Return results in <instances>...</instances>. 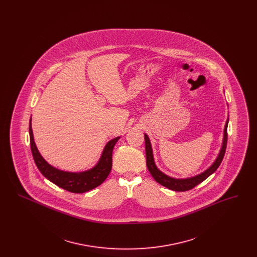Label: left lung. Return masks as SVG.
<instances>
[{
	"instance_id": "1",
	"label": "left lung",
	"mask_w": 257,
	"mask_h": 257,
	"mask_svg": "<svg viewBox=\"0 0 257 257\" xmlns=\"http://www.w3.org/2000/svg\"><path fill=\"white\" fill-rule=\"evenodd\" d=\"M229 118L227 117V120L224 125V129H223V139H222V145L220 148V152L218 157L214 161V163L208 168L206 171L195 175L193 177H188V178H173L167 174H165L164 172L160 171L157 168L154 157H153V150L151 147V143L150 140L148 138L147 134H145V141H146V154H147V169L149 172L151 173V175L153 176V178L155 179L156 182L163 185L164 187L175 191V192H185V191H189L191 189H193L194 187H196V185L201 183L202 181H204L207 177H209L212 173H214L217 171V169L220 167V163L223 159L224 153H225V148H226V143H227V124H228Z\"/></svg>"
}]
</instances>
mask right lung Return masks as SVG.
Here are the masks:
<instances>
[{
  "label": "right lung",
  "mask_w": 257,
  "mask_h": 257,
  "mask_svg": "<svg viewBox=\"0 0 257 257\" xmlns=\"http://www.w3.org/2000/svg\"><path fill=\"white\" fill-rule=\"evenodd\" d=\"M29 132L31 149L37 169L51 182L56 184L60 188L75 194L86 193L87 191L96 188L105 181L111 170L112 149L116 142L120 139V137H116L107 143V145L103 149L100 159L93 168L81 172H71L61 171L51 166L49 163L41 156L34 140V134L32 129V117L30 119Z\"/></svg>",
  "instance_id": "right-lung-1"
}]
</instances>
